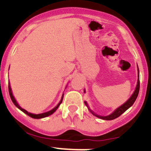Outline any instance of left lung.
Returning a JSON list of instances; mask_svg holds the SVG:
<instances>
[{"instance_id": "left-lung-1", "label": "left lung", "mask_w": 151, "mask_h": 151, "mask_svg": "<svg viewBox=\"0 0 151 151\" xmlns=\"http://www.w3.org/2000/svg\"><path fill=\"white\" fill-rule=\"evenodd\" d=\"M138 78H139V70H138ZM139 89H140V81L139 79H138V84H137V86H136V89L135 91H134V93H133L132 95V97H131L130 98H129V99L128 100L125 104H122V106H120L119 108H117L116 110L113 112V113H111L110 115L106 116H98L97 115V114H95V113H93L90 109H89V110L91 112V113L94 116H95L98 117V118L100 119H104V120H112V119H116L117 117H119V116L122 115V113H123L125 110H127L131 106H132L133 104H134V101H135V100L137 99V97H138V93H139ZM85 104L88 106L87 102H86V101H85Z\"/></svg>"}]
</instances>
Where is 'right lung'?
<instances>
[{
  "mask_svg": "<svg viewBox=\"0 0 151 151\" xmlns=\"http://www.w3.org/2000/svg\"><path fill=\"white\" fill-rule=\"evenodd\" d=\"M8 90H9V94H10V98H11L12 101H13V103L14 104V105H15L16 106H17V107L20 110H22L23 113H25L26 114V115H28L29 116L32 117V118H34V119H41V118H44V117H47L48 116L51 115L52 113H54V112L57 110V109L58 108V106L60 105V104L62 103L63 101V95L62 96V98H61V101H60V103L57 104V106H56V107H54L53 110H50V111L48 112H46V113H41V114H32V113H28L26 110H25L24 109H22V107H20V106H19V104H17V102L16 101L15 98H14V97L13 96V94H12V91H11V88H10V84H9V85H8Z\"/></svg>",
  "mask_w": 151,
  "mask_h": 151,
  "instance_id": "right-lung-1",
  "label": "right lung"
}]
</instances>
